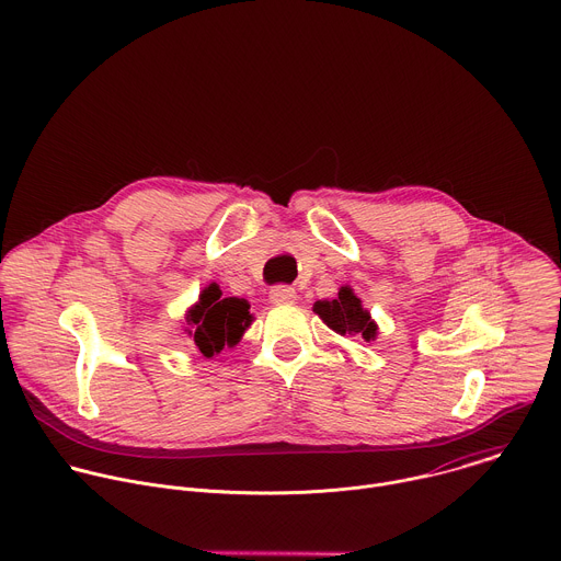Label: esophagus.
<instances>
[{
  "mask_svg": "<svg viewBox=\"0 0 561 561\" xmlns=\"http://www.w3.org/2000/svg\"><path fill=\"white\" fill-rule=\"evenodd\" d=\"M271 301L273 304H290V301H295V288L293 286H284V284H279V286H273L271 288Z\"/></svg>",
  "mask_w": 561,
  "mask_h": 561,
  "instance_id": "1",
  "label": "esophagus"
}]
</instances>
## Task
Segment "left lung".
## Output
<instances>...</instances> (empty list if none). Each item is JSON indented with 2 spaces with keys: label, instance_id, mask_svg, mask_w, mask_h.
Wrapping results in <instances>:
<instances>
[{
  "label": "left lung",
  "instance_id": "left-lung-1",
  "mask_svg": "<svg viewBox=\"0 0 561 561\" xmlns=\"http://www.w3.org/2000/svg\"><path fill=\"white\" fill-rule=\"evenodd\" d=\"M328 328L339 334H358L365 341L377 336V323L369 319V312L360 308V299L352 288L343 286L339 297L332 301H317L312 308Z\"/></svg>",
  "mask_w": 561,
  "mask_h": 561
}]
</instances>
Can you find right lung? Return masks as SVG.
I'll list each match as a JSON object with an SVG mask.
<instances>
[{
    "label": "right lung",
    "instance_id": "right-lung-1",
    "mask_svg": "<svg viewBox=\"0 0 561 561\" xmlns=\"http://www.w3.org/2000/svg\"><path fill=\"white\" fill-rule=\"evenodd\" d=\"M190 334L194 336L198 350L205 356H214L225 345H236L242 332L251 325L253 317L249 312V304L238 297H222V290L211 284L203 290L201 301L186 317Z\"/></svg>",
    "mask_w": 561,
    "mask_h": 561
}]
</instances>
